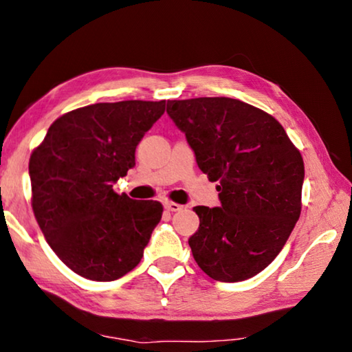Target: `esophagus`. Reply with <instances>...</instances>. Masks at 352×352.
I'll list each match as a JSON object with an SVG mask.
<instances>
[{
	"instance_id": "obj_1",
	"label": "esophagus",
	"mask_w": 352,
	"mask_h": 352,
	"mask_svg": "<svg viewBox=\"0 0 352 352\" xmlns=\"http://www.w3.org/2000/svg\"><path fill=\"white\" fill-rule=\"evenodd\" d=\"M164 208H166V210H168V211H172V212H177V211H182V210H183V206L175 204V201H166Z\"/></svg>"
}]
</instances>
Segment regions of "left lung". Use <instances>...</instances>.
Segmentation results:
<instances>
[{
	"mask_svg": "<svg viewBox=\"0 0 352 352\" xmlns=\"http://www.w3.org/2000/svg\"><path fill=\"white\" fill-rule=\"evenodd\" d=\"M200 170L217 182L220 206H195L189 247L222 283L258 275L287 242L301 212L305 163L275 118L231 98L168 100Z\"/></svg>",
	"mask_w": 352,
	"mask_h": 352,
	"instance_id": "8db88e82",
	"label": "left lung"
}]
</instances>
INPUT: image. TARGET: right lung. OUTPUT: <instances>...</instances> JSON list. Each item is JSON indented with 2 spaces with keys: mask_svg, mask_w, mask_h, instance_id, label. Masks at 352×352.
I'll return each instance as SVG.
<instances>
[{
  "mask_svg": "<svg viewBox=\"0 0 352 352\" xmlns=\"http://www.w3.org/2000/svg\"><path fill=\"white\" fill-rule=\"evenodd\" d=\"M166 100L100 102L65 113L29 160L32 210L65 265L91 281H115L144 254L163 206L113 190L135 166L142 136Z\"/></svg>",
  "mask_w": 352,
  "mask_h": 352,
  "instance_id": "add662e5",
  "label": "right lung"
}]
</instances>
